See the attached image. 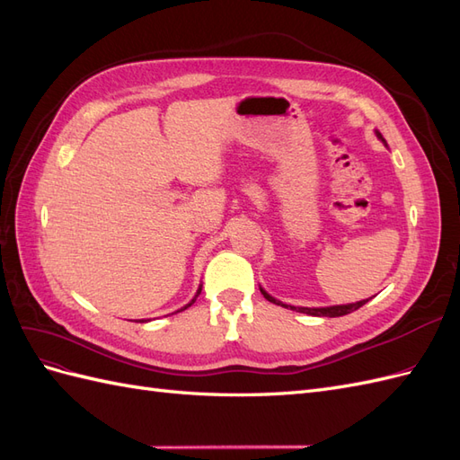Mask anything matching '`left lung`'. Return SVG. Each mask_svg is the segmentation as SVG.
I'll list each match as a JSON object with an SVG mask.
<instances>
[{
	"instance_id": "1",
	"label": "left lung",
	"mask_w": 460,
	"mask_h": 460,
	"mask_svg": "<svg viewBox=\"0 0 460 460\" xmlns=\"http://www.w3.org/2000/svg\"><path fill=\"white\" fill-rule=\"evenodd\" d=\"M378 137H382V134H380V132H378ZM382 142H384V137H382ZM261 294L264 296V299H267V301H270V303H274V305H282V307H286V309L297 311V313H305V314H311V316H330V318H333V316L349 314V313H353V311H357V309L363 307L365 303H368V299H367V301H357V303H349V305H336V307L309 309V307H291V305H286V303H282V301H278V299L270 297L264 289H261Z\"/></svg>"
}]
</instances>
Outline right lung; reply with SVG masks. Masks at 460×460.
Returning a JSON list of instances; mask_svg holds the SVG:
<instances>
[{
    "label": "right lung",
    "instance_id": "right-lung-1",
    "mask_svg": "<svg viewBox=\"0 0 460 460\" xmlns=\"http://www.w3.org/2000/svg\"><path fill=\"white\" fill-rule=\"evenodd\" d=\"M199 294H201V288H199V291H198V296H199ZM198 296H196V297H193V299H191V301H190V303H188V305H186V307H184V309H188V307H191V305H193V303H196V299H198ZM184 309H180V311H184Z\"/></svg>",
    "mask_w": 460,
    "mask_h": 460
}]
</instances>
